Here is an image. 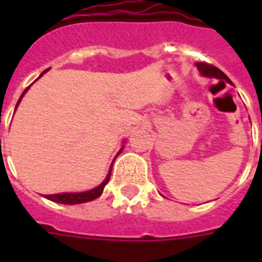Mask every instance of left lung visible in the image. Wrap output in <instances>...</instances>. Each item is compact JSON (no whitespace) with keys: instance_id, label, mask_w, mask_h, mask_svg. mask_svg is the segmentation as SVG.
Returning <instances> with one entry per match:
<instances>
[{"instance_id":"1","label":"left lung","mask_w":262,"mask_h":262,"mask_svg":"<svg viewBox=\"0 0 262 262\" xmlns=\"http://www.w3.org/2000/svg\"><path fill=\"white\" fill-rule=\"evenodd\" d=\"M195 67L199 68V71L201 72V75L207 76V77H216V79H224L226 81H230L227 76L224 75L223 72L217 69L216 67L211 65V63L207 62H197L195 63Z\"/></svg>"}]
</instances>
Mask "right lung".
<instances>
[{
  "mask_svg": "<svg viewBox=\"0 0 262 262\" xmlns=\"http://www.w3.org/2000/svg\"><path fill=\"white\" fill-rule=\"evenodd\" d=\"M49 71V69H46V71L43 72L42 75L43 76L46 72ZM39 76V77H40ZM28 88L27 87L26 91L23 92L21 96H20V99H18L17 104H16V107L18 106V103H20V100H21V98L24 96V94H26L27 91H28ZM121 151H122V148H121ZM119 151V152H121ZM118 152V154H119ZM118 156V155H117ZM115 160V159H114ZM114 163V162H113ZM111 168H113V164H111L110 167V171H108V174H107L106 179L103 181L100 185H99L98 187H95V189H92V190H88V191H83V193H61V194H49V195H45L46 199L51 200V201H54V203H59V204H69V205H73V204H81V203H87V201H92V200L98 199L99 195L102 194L103 193V189H104V186L107 185V182L110 181V175H111Z\"/></svg>",
  "mask_w": 262,
  "mask_h": 262,
  "instance_id": "obj_1",
  "label": "right lung"
}]
</instances>
